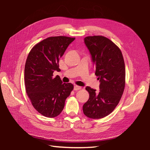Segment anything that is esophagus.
<instances>
[{"label":"esophagus","mask_w":150,"mask_h":150,"mask_svg":"<svg viewBox=\"0 0 150 150\" xmlns=\"http://www.w3.org/2000/svg\"><path fill=\"white\" fill-rule=\"evenodd\" d=\"M81 87L79 86H77V85H75L74 86V90L77 91V90H81Z\"/></svg>","instance_id":"esophagus-1"}]
</instances>
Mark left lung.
<instances>
[{"mask_svg":"<svg viewBox=\"0 0 150 150\" xmlns=\"http://www.w3.org/2000/svg\"><path fill=\"white\" fill-rule=\"evenodd\" d=\"M84 42L90 51L95 73L100 81V91L86 88L88 100L83 105L86 116L102 119L110 114L119 104L125 87V64L119 47L108 38L101 35L88 36Z\"/></svg>","mask_w":150,"mask_h":150,"instance_id":"left-lung-1","label":"left lung"}]
</instances>
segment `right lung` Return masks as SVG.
I'll return each mask as SVG.
<instances>
[{
	"mask_svg": "<svg viewBox=\"0 0 150 150\" xmlns=\"http://www.w3.org/2000/svg\"><path fill=\"white\" fill-rule=\"evenodd\" d=\"M75 38L50 37L40 41L31 50L24 68L26 91L38 112L53 118L62 112L65 100L73 90L71 83H62L59 76V59Z\"/></svg>",
	"mask_w": 150,
	"mask_h": 150,
	"instance_id": "add662e5",
	"label": "right lung"
}]
</instances>
